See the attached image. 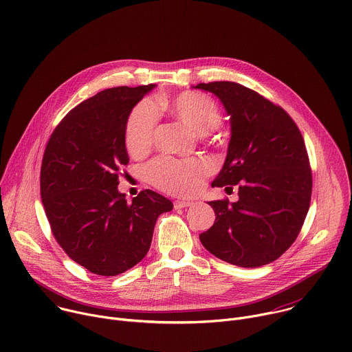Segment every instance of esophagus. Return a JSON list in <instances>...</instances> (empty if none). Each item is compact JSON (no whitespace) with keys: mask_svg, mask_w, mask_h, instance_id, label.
Segmentation results:
<instances>
[{"mask_svg":"<svg viewBox=\"0 0 352 352\" xmlns=\"http://www.w3.org/2000/svg\"><path fill=\"white\" fill-rule=\"evenodd\" d=\"M173 205H175V208H176V209H180V208H187V206L192 205V202L182 199V201H175V204H173Z\"/></svg>","mask_w":352,"mask_h":352,"instance_id":"34e87169","label":"esophagus"}]
</instances>
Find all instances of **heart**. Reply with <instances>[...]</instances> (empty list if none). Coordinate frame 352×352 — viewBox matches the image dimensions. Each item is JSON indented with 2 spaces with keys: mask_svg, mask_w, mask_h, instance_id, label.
I'll return each instance as SVG.
<instances>
[{
  "mask_svg": "<svg viewBox=\"0 0 352 352\" xmlns=\"http://www.w3.org/2000/svg\"><path fill=\"white\" fill-rule=\"evenodd\" d=\"M157 107L169 111L199 135L215 130L222 120L218 104L210 97L195 91L160 98ZM158 119V111L150 101H143L133 108L124 127V144L130 154L143 155L151 148ZM209 173L210 165L202 158L160 157L146 168V177L153 186L175 195L198 192Z\"/></svg>",
  "mask_w": 352,
  "mask_h": 352,
  "instance_id": "obj_1",
  "label": "heart"
}]
</instances>
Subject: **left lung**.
<instances>
[{
    "mask_svg": "<svg viewBox=\"0 0 352 352\" xmlns=\"http://www.w3.org/2000/svg\"><path fill=\"white\" fill-rule=\"evenodd\" d=\"M195 89L214 93L230 116L228 157L212 187H239L237 202H208L217 219L199 240L232 265H267L296 241L309 209L312 173L302 134L283 108L239 83Z\"/></svg>",
    "mask_w": 352,
    "mask_h": 352,
    "instance_id": "1",
    "label": "left lung"
}]
</instances>
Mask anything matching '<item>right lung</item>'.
I'll return each mask as SVG.
<instances>
[{
  "label": "right lung",
  "mask_w": 352,
  "mask_h": 352,
  "mask_svg": "<svg viewBox=\"0 0 352 352\" xmlns=\"http://www.w3.org/2000/svg\"><path fill=\"white\" fill-rule=\"evenodd\" d=\"M155 85L113 87L70 111L52 131L41 162L40 192L51 232L70 259L100 276L142 261L170 199L144 190L131 202L118 191L129 164L124 127Z\"/></svg>",
  "instance_id": "add662e5"
}]
</instances>
